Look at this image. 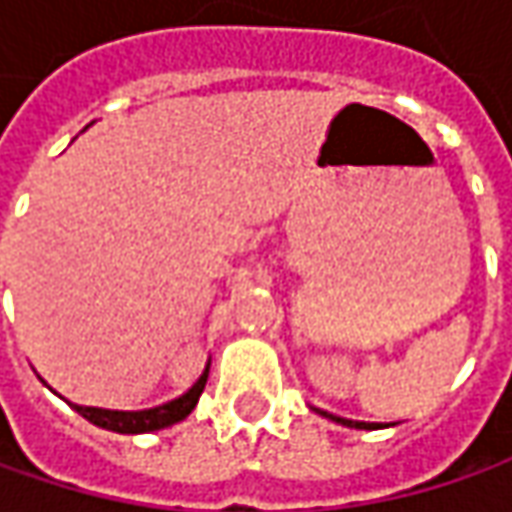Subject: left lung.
<instances>
[{"mask_svg": "<svg viewBox=\"0 0 512 512\" xmlns=\"http://www.w3.org/2000/svg\"><path fill=\"white\" fill-rule=\"evenodd\" d=\"M327 416V413H325ZM333 422H342L347 427H359V430H376V427H384V424H370V422H350V419H339V416H330Z\"/></svg>", "mask_w": 512, "mask_h": 512, "instance_id": "1", "label": "left lung"}]
</instances>
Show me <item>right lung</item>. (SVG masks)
I'll return each mask as SVG.
<instances>
[{"label": "right lung", "mask_w": 512, "mask_h": 512, "mask_svg": "<svg viewBox=\"0 0 512 512\" xmlns=\"http://www.w3.org/2000/svg\"><path fill=\"white\" fill-rule=\"evenodd\" d=\"M207 370L199 376V382L193 384L187 390L185 396L173 399V402L162 404V407H150V410H136V413H122V410H102V407H76V413H82L88 422H93L96 427H105V430H113V433H150V430H162V427H170V424L182 422L190 416V410L196 407L202 390L207 384Z\"/></svg>", "instance_id": "right-lung-1"}]
</instances>
